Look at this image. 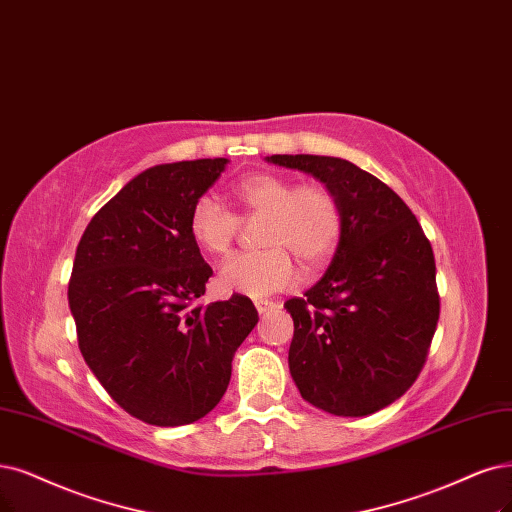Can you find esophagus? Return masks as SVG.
<instances>
[{"instance_id":"obj_1","label":"esophagus","mask_w":512,"mask_h":512,"mask_svg":"<svg viewBox=\"0 0 512 512\" xmlns=\"http://www.w3.org/2000/svg\"><path fill=\"white\" fill-rule=\"evenodd\" d=\"M255 308H257L259 314H268V312L276 310L278 304H276V301H270V299H255Z\"/></svg>"}]
</instances>
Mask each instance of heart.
I'll return each mask as SVG.
<instances>
[{
    "mask_svg": "<svg viewBox=\"0 0 512 512\" xmlns=\"http://www.w3.org/2000/svg\"><path fill=\"white\" fill-rule=\"evenodd\" d=\"M244 217H263L259 244L266 249L242 251L219 270L225 291L263 297L287 289L299 278L295 257L308 266L327 261L344 230L339 200L320 183L297 185L274 173H255L234 185ZM189 236L202 251L223 255L238 234L240 219L213 196H200L189 211Z\"/></svg>",
    "mask_w": 512,
    "mask_h": 512,
    "instance_id": "obj_1",
    "label": "heart"
}]
</instances>
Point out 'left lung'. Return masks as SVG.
I'll list each match as a JSON object with an SVG mask.
<instances>
[{"instance_id": "8db88e82", "label": "left lung", "mask_w": 512, "mask_h": 512, "mask_svg": "<svg viewBox=\"0 0 512 512\" xmlns=\"http://www.w3.org/2000/svg\"><path fill=\"white\" fill-rule=\"evenodd\" d=\"M266 160L325 183L344 215L329 270L285 304L295 325L293 382L327 413L380 411L420 375L439 323L432 246L411 208L356 164L310 154Z\"/></svg>"}]
</instances>
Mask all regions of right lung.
I'll list each match as a JSON object with an SVG mask.
<instances>
[{"instance_id": "add662e5", "label": "right lung", "mask_w": 512, "mask_h": 512, "mask_svg": "<svg viewBox=\"0 0 512 512\" xmlns=\"http://www.w3.org/2000/svg\"><path fill=\"white\" fill-rule=\"evenodd\" d=\"M225 164L204 158L143 170L92 217L75 251L67 295L84 361L145 424L204 418L259 320L238 293L194 306L213 270L189 236V211Z\"/></svg>"}]
</instances>
